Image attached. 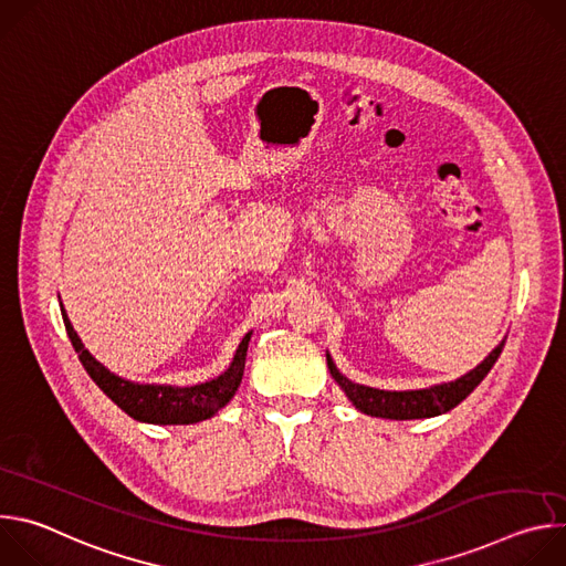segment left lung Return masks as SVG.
Listing matches in <instances>:
<instances>
[{
    "instance_id": "left-lung-1",
    "label": "left lung",
    "mask_w": 566,
    "mask_h": 566,
    "mask_svg": "<svg viewBox=\"0 0 566 566\" xmlns=\"http://www.w3.org/2000/svg\"><path fill=\"white\" fill-rule=\"evenodd\" d=\"M506 338L483 358L474 369L468 374L450 380L430 385L423 389H406V391H391V389H376L360 382L349 380L343 376L334 363V358L327 354V365L334 376V380L340 385V389L347 394V398L354 402L356 410L369 417L380 419H394V421H410V419H430L450 412L459 402L483 380L486 374L493 369L495 360L500 358L504 349Z\"/></svg>"
}]
</instances>
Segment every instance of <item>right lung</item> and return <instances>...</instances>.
I'll list each match as a JSON object with an SVG mask.
<instances>
[{"mask_svg":"<svg viewBox=\"0 0 566 566\" xmlns=\"http://www.w3.org/2000/svg\"><path fill=\"white\" fill-rule=\"evenodd\" d=\"M62 319H64L69 340L80 363H83V367L92 376V380L116 402L125 415H129L140 423H154V426H190V423H199L214 417L234 396L241 382V376H244L247 352L253 336V332H249L244 338H241L232 356V363L217 378L179 387V385H158V382H134V380L120 378L85 349L83 340L77 338V334L71 327L64 306H62Z\"/></svg>","mask_w":566,"mask_h":566,"instance_id":"obj_1","label":"right lung"}]
</instances>
